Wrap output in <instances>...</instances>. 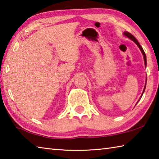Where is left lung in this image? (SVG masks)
Listing matches in <instances>:
<instances>
[{"mask_svg":"<svg viewBox=\"0 0 159 159\" xmlns=\"http://www.w3.org/2000/svg\"><path fill=\"white\" fill-rule=\"evenodd\" d=\"M124 35L126 36V37H127V38H129V39H130V40H133V42H134V43L137 44L138 45V47H139V49H140V51H141V52H142V54H143V58H144V65H145V67L147 66V58H146V54H145V53H144V50H143V47H141V45L140 44V43H138V41L137 40V39H136L134 36H133V35H131L130 34V33H129V32H124ZM146 84H147V80H146V83H145V85H144V90H143V93H142V95H141V96H140V99L138 100V101H140V100L141 99V98H142V96H143V93L144 92V90H145V88H146ZM137 102V103H138Z\"/></svg>","mask_w":159,"mask_h":159,"instance_id":"left-lung-1","label":"left lung"}]
</instances>
